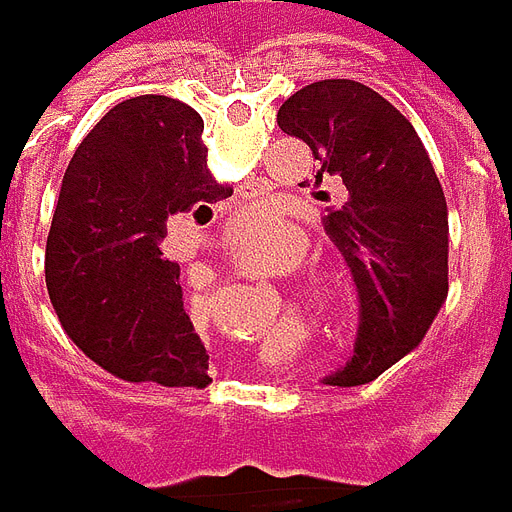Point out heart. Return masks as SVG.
Listing matches in <instances>:
<instances>
[{
  "instance_id": "1",
  "label": "heart",
  "mask_w": 512,
  "mask_h": 512,
  "mask_svg": "<svg viewBox=\"0 0 512 512\" xmlns=\"http://www.w3.org/2000/svg\"><path fill=\"white\" fill-rule=\"evenodd\" d=\"M232 229L240 232L243 220H234ZM300 255H303V249H292V260H298ZM303 295L323 318H344L355 300V283L341 269H318L303 283Z\"/></svg>"
}]
</instances>
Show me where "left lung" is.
<instances>
[{"mask_svg": "<svg viewBox=\"0 0 512 512\" xmlns=\"http://www.w3.org/2000/svg\"><path fill=\"white\" fill-rule=\"evenodd\" d=\"M278 125L318 160L300 186H338L323 229L358 283L361 326L355 355L332 384H369L424 341L447 298L444 191L410 120L364 82H312L280 105Z\"/></svg>", "mask_w": 512, "mask_h": 512, "instance_id": "8db88e82", "label": "left lung"}]
</instances>
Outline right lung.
<instances>
[{"mask_svg": "<svg viewBox=\"0 0 512 512\" xmlns=\"http://www.w3.org/2000/svg\"><path fill=\"white\" fill-rule=\"evenodd\" d=\"M229 197L209 171L200 114L143 94L117 102L65 168L45 283L65 335L105 372L143 384L203 387L206 346L183 309L180 266L163 257L174 214Z\"/></svg>", "mask_w": 512, "mask_h": 512, "instance_id": "right-lung-1", "label": "right lung"}]
</instances>
